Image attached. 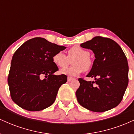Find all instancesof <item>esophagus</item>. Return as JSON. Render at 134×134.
<instances>
[{
	"label": "esophagus",
	"instance_id": "obj_1",
	"mask_svg": "<svg viewBox=\"0 0 134 134\" xmlns=\"http://www.w3.org/2000/svg\"><path fill=\"white\" fill-rule=\"evenodd\" d=\"M73 79L74 78L70 77H67V81H68V82H70V81H72Z\"/></svg>",
	"mask_w": 134,
	"mask_h": 134
}]
</instances>
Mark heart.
<instances>
[{"mask_svg":"<svg viewBox=\"0 0 134 134\" xmlns=\"http://www.w3.org/2000/svg\"><path fill=\"white\" fill-rule=\"evenodd\" d=\"M90 53L78 46H74L68 50L67 57L62 52H58L52 57V61L58 67H64L68 64L69 58H72L70 67H65L60 70L62 74L69 77H75L79 75L84 69L88 70L91 66Z\"/></svg>","mask_w":134,"mask_h":134,"instance_id":"heart-1","label":"heart"}]
</instances>
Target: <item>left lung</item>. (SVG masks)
<instances>
[{
  "label": "left lung",
  "mask_w": 134,
  "mask_h": 134,
  "mask_svg": "<svg viewBox=\"0 0 134 134\" xmlns=\"http://www.w3.org/2000/svg\"><path fill=\"white\" fill-rule=\"evenodd\" d=\"M90 49L95 59L87 77L95 81L79 78L76 94L78 102L90 111L103 112L121 102L129 83V65L121 48L110 38L96 36L80 44Z\"/></svg>",
  "instance_id": "obj_1"
}]
</instances>
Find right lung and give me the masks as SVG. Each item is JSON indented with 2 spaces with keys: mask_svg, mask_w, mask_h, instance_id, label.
<instances>
[{
  "mask_svg": "<svg viewBox=\"0 0 134 134\" xmlns=\"http://www.w3.org/2000/svg\"><path fill=\"white\" fill-rule=\"evenodd\" d=\"M65 48L44 38H34L16 50L8 76L10 96L15 103L27 111H35L44 110L54 103L58 89L67 82V77L54 74L58 68L52 57Z\"/></svg>",
  "mask_w": 134,
  "mask_h": 134,
  "instance_id": "1",
  "label": "right lung"
}]
</instances>
